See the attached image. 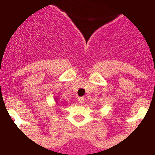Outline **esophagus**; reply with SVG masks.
Returning a JSON list of instances; mask_svg holds the SVG:
<instances>
[{"label": "esophagus", "mask_w": 155, "mask_h": 155, "mask_svg": "<svg viewBox=\"0 0 155 155\" xmlns=\"http://www.w3.org/2000/svg\"><path fill=\"white\" fill-rule=\"evenodd\" d=\"M84 97H80L79 98V102H80V104H83L84 103Z\"/></svg>", "instance_id": "34e87169"}]
</instances>
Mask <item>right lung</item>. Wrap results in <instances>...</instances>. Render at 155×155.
<instances>
[{"instance_id": "1", "label": "right lung", "mask_w": 155, "mask_h": 155, "mask_svg": "<svg viewBox=\"0 0 155 155\" xmlns=\"http://www.w3.org/2000/svg\"><path fill=\"white\" fill-rule=\"evenodd\" d=\"M58 98H55V101H56V104H58V101H58Z\"/></svg>"}]
</instances>
